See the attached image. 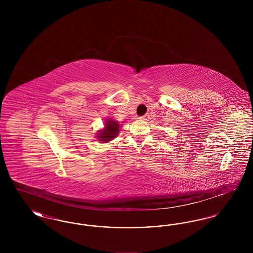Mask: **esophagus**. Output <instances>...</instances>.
Segmentation results:
<instances>
[{
    "label": "esophagus",
    "mask_w": 253,
    "mask_h": 253,
    "mask_svg": "<svg viewBox=\"0 0 253 253\" xmlns=\"http://www.w3.org/2000/svg\"><path fill=\"white\" fill-rule=\"evenodd\" d=\"M149 119V116L148 115H144L142 117H140V120H143V121H147Z\"/></svg>",
    "instance_id": "esophagus-1"
}]
</instances>
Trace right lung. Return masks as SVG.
I'll return each instance as SVG.
<instances>
[{
    "label": "right lung",
    "instance_id": "right-lung-1",
    "mask_svg": "<svg viewBox=\"0 0 253 253\" xmlns=\"http://www.w3.org/2000/svg\"><path fill=\"white\" fill-rule=\"evenodd\" d=\"M119 131H120V124L117 121H106L105 129L103 131L99 132L97 137H98L99 141L108 142L118 135Z\"/></svg>",
    "mask_w": 253,
    "mask_h": 253
}]
</instances>
